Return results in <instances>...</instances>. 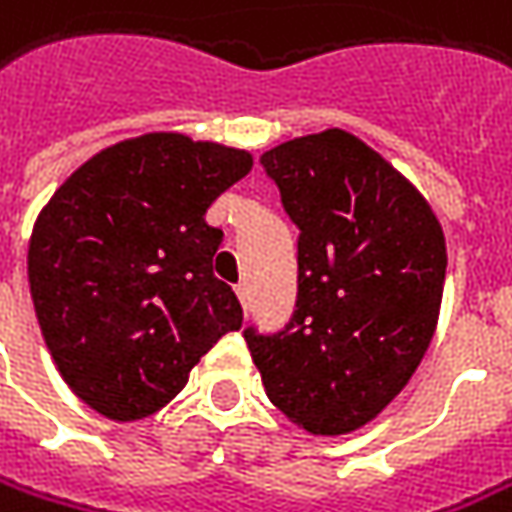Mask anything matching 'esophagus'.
<instances>
[{
  "label": "esophagus",
  "instance_id": "esophagus-1",
  "mask_svg": "<svg viewBox=\"0 0 512 512\" xmlns=\"http://www.w3.org/2000/svg\"><path fill=\"white\" fill-rule=\"evenodd\" d=\"M235 291H238V300L240 306H243V311H249V286H246V283H238Z\"/></svg>",
  "mask_w": 512,
  "mask_h": 512
}]
</instances>
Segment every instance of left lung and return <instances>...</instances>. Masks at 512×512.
Returning <instances> with one entry per match:
<instances>
[{"label":"left lung","instance_id":"left-lung-1","mask_svg":"<svg viewBox=\"0 0 512 512\" xmlns=\"http://www.w3.org/2000/svg\"><path fill=\"white\" fill-rule=\"evenodd\" d=\"M297 238V303L277 334L243 331L266 397L317 436L362 428L414 377L445 289L428 201L345 130L260 155Z\"/></svg>","mask_w":512,"mask_h":512}]
</instances>
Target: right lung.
Returning a JSON list of instances; mask_svg holds the SVG:
<instances>
[{"label":"right lung","mask_w":512,"mask_h":512,"mask_svg":"<svg viewBox=\"0 0 512 512\" xmlns=\"http://www.w3.org/2000/svg\"><path fill=\"white\" fill-rule=\"evenodd\" d=\"M249 169L246 150L150 133L93 155L39 212L33 309L62 379L101 416L161 411L243 326L235 291L212 274L223 232L203 215Z\"/></svg>","instance_id":"right-lung-1"}]
</instances>
